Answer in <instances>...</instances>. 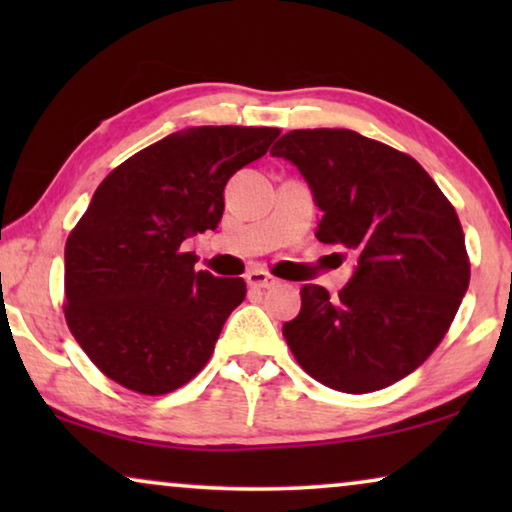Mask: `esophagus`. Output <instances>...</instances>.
<instances>
[{
  "instance_id": "esophagus-1",
  "label": "esophagus",
  "mask_w": 512,
  "mask_h": 512,
  "mask_svg": "<svg viewBox=\"0 0 512 512\" xmlns=\"http://www.w3.org/2000/svg\"><path fill=\"white\" fill-rule=\"evenodd\" d=\"M247 284L251 286V289H272V286H277L279 284V279L277 277H272L270 272H265V270H251V272H247Z\"/></svg>"
}]
</instances>
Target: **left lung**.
Masks as SVG:
<instances>
[{
    "label": "left lung",
    "instance_id": "8db88e82",
    "mask_svg": "<svg viewBox=\"0 0 512 512\" xmlns=\"http://www.w3.org/2000/svg\"><path fill=\"white\" fill-rule=\"evenodd\" d=\"M270 153L310 184L324 212L317 240L359 261L338 298L300 289L286 345L307 375L345 394L403 380L450 331L471 282L452 202L415 158L354 130H291Z\"/></svg>",
    "mask_w": 512,
    "mask_h": 512
}]
</instances>
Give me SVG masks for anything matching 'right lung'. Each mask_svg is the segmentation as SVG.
I'll return each mask as SVG.
<instances>
[{
    "label": "right lung",
    "instance_id": "add662e5",
    "mask_svg": "<svg viewBox=\"0 0 512 512\" xmlns=\"http://www.w3.org/2000/svg\"><path fill=\"white\" fill-rule=\"evenodd\" d=\"M277 137V128H188L130 156L97 186L65 244V319L109 380L163 396L212 359L247 284L195 270L198 256L181 244L219 226L228 179Z\"/></svg>",
    "mask_w": 512,
    "mask_h": 512
}]
</instances>
